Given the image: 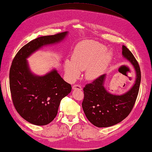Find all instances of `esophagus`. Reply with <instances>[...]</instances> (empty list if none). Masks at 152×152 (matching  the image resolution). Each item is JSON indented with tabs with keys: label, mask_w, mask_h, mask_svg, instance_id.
Segmentation results:
<instances>
[{
	"label": "esophagus",
	"mask_w": 152,
	"mask_h": 152,
	"mask_svg": "<svg viewBox=\"0 0 152 152\" xmlns=\"http://www.w3.org/2000/svg\"><path fill=\"white\" fill-rule=\"evenodd\" d=\"M72 89L73 90H75V89L82 90V87L81 86H79V85H74V86L72 87Z\"/></svg>",
	"instance_id": "obj_1"
}]
</instances>
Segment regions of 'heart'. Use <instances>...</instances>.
<instances>
[{
  "label": "heart",
  "instance_id": "1",
  "mask_svg": "<svg viewBox=\"0 0 152 152\" xmlns=\"http://www.w3.org/2000/svg\"><path fill=\"white\" fill-rule=\"evenodd\" d=\"M102 43L86 40L76 45L71 61L66 60L64 65L68 78L74 80L85 70V78L94 81L102 75L112 61L113 53Z\"/></svg>",
  "mask_w": 152,
  "mask_h": 152
}]
</instances>
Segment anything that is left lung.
<instances>
[{"mask_svg":"<svg viewBox=\"0 0 152 152\" xmlns=\"http://www.w3.org/2000/svg\"><path fill=\"white\" fill-rule=\"evenodd\" d=\"M122 55L131 63L135 71V83L121 95L113 94L105 87L106 74L84 87L82 107L88 120L98 127L114 126L124 120L131 112L137 99L141 82L140 66L132 52L122 46Z\"/></svg>","mask_w":152,"mask_h":152,"instance_id":"left-lung-1","label":"left lung"}]
</instances>
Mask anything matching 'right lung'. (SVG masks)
I'll return each instance as SVG.
<instances>
[{
  "mask_svg": "<svg viewBox=\"0 0 152 152\" xmlns=\"http://www.w3.org/2000/svg\"><path fill=\"white\" fill-rule=\"evenodd\" d=\"M67 34L66 31L38 37L21 48L12 61L9 83L13 104L19 115L32 124L45 126L51 122L61 99L71 93V86L56 69L44 75L34 74L27 58L42 47L62 42Z\"/></svg>",
  "mask_w": 152,
  "mask_h": 152,
  "instance_id": "add662e5",
  "label": "right lung"
}]
</instances>
